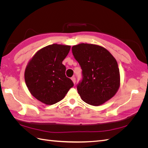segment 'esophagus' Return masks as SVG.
<instances>
[{
    "label": "esophagus",
    "mask_w": 148,
    "mask_h": 148,
    "mask_svg": "<svg viewBox=\"0 0 148 148\" xmlns=\"http://www.w3.org/2000/svg\"><path fill=\"white\" fill-rule=\"evenodd\" d=\"M71 80H72V81H73V83L75 84V83H76V78L75 77H73L72 78H71Z\"/></svg>",
    "instance_id": "obj_1"
}]
</instances>
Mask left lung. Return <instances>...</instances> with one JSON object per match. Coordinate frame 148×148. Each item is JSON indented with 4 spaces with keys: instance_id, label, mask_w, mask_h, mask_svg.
I'll return each mask as SVG.
<instances>
[{
    "instance_id": "obj_1",
    "label": "left lung",
    "mask_w": 148,
    "mask_h": 148,
    "mask_svg": "<svg viewBox=\"0 0 148 148\" xmlns=\"http://www.w3.org/2000/svg\"><path fill=\"white\" fill-rule=\"evenodd\" d=\"M82 70V79L77 90L82 100L91 106H100L112 97L120 86L117 62L101 46L82 43L71 48Z\"/></svg>"
}]
</instances>
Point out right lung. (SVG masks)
<instances>
[{"mask_svg": "<svg viewBox=\"0 0 148 148\" xmlns=\"http://www.w3.org/2000/svg\"><path fill=\"white\" fill-rule=\"evenodd\" d=\"M70 46L53 44L40 49L26 67L25 79L29 92L36 99L52 105L64 99L73 86L65 75L62 64L70 50Z\"/></svg>", "mask_w": 148, "mask_h": 148, "instance_id": "right-lung-1", "label": "right lung"}]
</instances>
